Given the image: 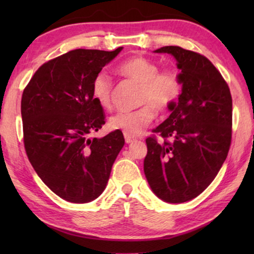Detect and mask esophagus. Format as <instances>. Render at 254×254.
I'll use <instances>...</instances> for the list:
<instances>
[{
  "label": "esophagus",
  "instance_id": "1",
  "mask_svg": "<svg viewBox=\"0 0 254 254\" xmlns=\"http://www.w3.org/2000/svg\"><path fill=\"white\" fill-rule=\"evenodd\" d=\"M125 141H126V143H131V142L135 141V138L131 136H128V135H125Z\"/></svg>",
  "mask_w": 254,
  "mask_h": 254
}]
</instances>
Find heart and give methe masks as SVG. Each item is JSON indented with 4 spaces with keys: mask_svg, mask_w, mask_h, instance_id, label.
<instances>
[{
    "mask_svg": "<svg viewBox=\"0 0 254 254\" xmlns=\"http://www.w3.org/2000/svg\"><path fill=\"white\" fill-rule=\"evenodd\" d=\"M118 71L121 76L138 83L137 103L142 105L128 112H118L110 118V126L128 136L140 135L155 119L156 109L166 111L175 105L183 91V81L175 68L159 69L158 64L144 57H131L124 61ZM91 95L100 107L113 106V81L105 71L95 76Z\"/></svg>",
    "mask_w": 254,
    "mask_h": 254,
    "instance_id": "heart-1",
    "label": "heart"
}]
</instances>
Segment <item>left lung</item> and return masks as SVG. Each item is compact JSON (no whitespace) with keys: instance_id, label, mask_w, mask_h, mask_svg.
Instances as JSON below:
<instances>
[{"instance_id":"obj_1","label":"left lung","mask_w":254,"mask_h":254,"mask_svg":"<svg viewBox=\"0 0 254 254\" xmlns=\"http://www.w3.org/2000/svg\"><path fill=\"white\" fill-rule=\"evenodd\" d=\"M156 52L176 58L183 92L178 103L170 107V117L145 140L144 175L159 199L182 203L202 193L227 158L232 98L225 79L206 57L179 46Z\"/></svg>"}]
</instances>
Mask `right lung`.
I'll use <instances>...</instances> for the list:
<instances>
[{
    "label": "right lung",
    "mask_w": 254,
    "mask_h": 254,
    "mask_svg": "<svg viewBox=\"0 0 254 254\" xmlns=\"http://www.w3.org/2000/svg\"><path fill=\"white\" fill-rule=\"evenodd\" d=\"M116 51L78 48L45 62L22 96L23 140L27 158L51 190L74 203H85L105 190L125 144L120 130L91 135L105 124L91 84Z\"/></svg>",
    "instance_id": "1"
}]
</instances>
